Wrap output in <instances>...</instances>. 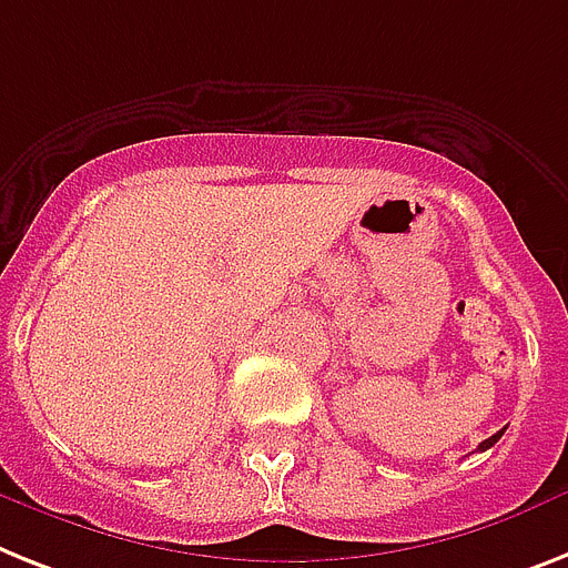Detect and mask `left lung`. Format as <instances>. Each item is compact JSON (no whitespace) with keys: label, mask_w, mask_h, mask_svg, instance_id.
Wrapping results in <instances>:
<instances>
[{"label":"left lung","mask_w":568,"mask_h":568,"mask_svg":"<svg viewBox=\"0 0 568 568\" xmlns=\"http://www.w3.org/2000/svg\"><path fill=\"white\" fill-rule=\"evenodd\" d=\"M503 433H505V429H499V433L490 435V438H487V442H481V444H479V453H481V449H490V447H494V444L499 442V438H503Z\"/></svg>","instance_id":"obj_1"}]
</instances>
